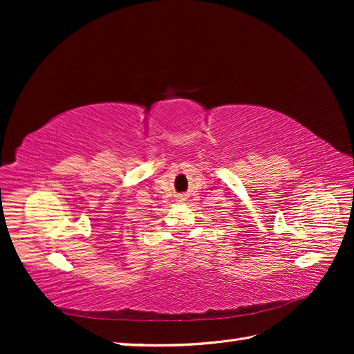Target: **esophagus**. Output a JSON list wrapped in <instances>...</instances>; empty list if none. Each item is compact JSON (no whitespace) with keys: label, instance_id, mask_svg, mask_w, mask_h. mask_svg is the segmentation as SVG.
Wrapping results in <instances>:
<instances>
[{"label":"esophagus","instance_id":"1","mask_svg":"<svg viewBox=\"0 0 354 354\" xmlns=\"http://www.w3.org/2000/svg\"><path fill=\"white\" fill-rule=\"evenodd\" d=\"M180 198H181V199H183V196H180Z\"/></svg>","mask_w":354,"mask_h":354}]
</instances>
